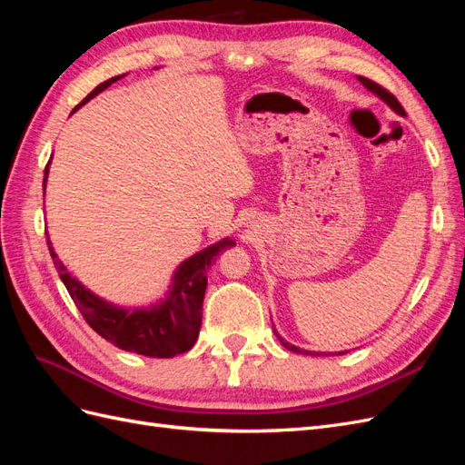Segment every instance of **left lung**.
<instances>
[{
	"label": "left lung",
	"mask_w": 465,
	"mask_h": 465,
	"mask_svg": "<svg viewBox=\"0 0 465 465\" xmlns=\"http://www.w3.org/2000/svg\"><path fill=\"white\" fill-rule=\"evenodd\" d=\"M359 81L362 83V85L364 87H367L369 91H372L374 94H378L380 98H382V101L391 108V110H396L398 112V114H405V110H403V106L398 103V98L396 96H393L388 89H384V87H380L378 85V83H374V81H371V79H367V77H361L359 75ZM273 331H275V328H273ZM275 335H277V340L281 341V345H283L285 349H289V351H292V353H301V355H312L311 353V351H304V349H299L297 345H291V343H287L285 340H283V337H281L277 331H275ZM314 355H322V353H314ZM337 355H343V353H337Z\"/></svg>",
	"instance_id": "8db88e82"
}]
</instances>
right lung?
Segmentation results:
<instances>
[{"label": "right lung", "instance_id": "right-lung-1", "mask_svg": "<svg viewBox=\"0 0 465 465\" xmlns=\"http://www.w3.org/2000/svg\"><path fill=\"white\" fill-rule=\"evenodd\" d=\"M122 77L124 75H118L101 83V85L83 98L74 112ZM48 166L50 163L45 168V186L48 178ZM46 242L55 270H58L60 279L64 281L69 297L74 299L89 326L98 335L104 337L106 341L114 343L124 351L157 359H171L174 355L186 353V351L193 347L202 328V308L209 265L215 262L219 252L234 246L229 238H223L221 242L182 262L173 277V287L168 291V297L163 302L151 308H122L106 302L104 299L96 297L94 292L83 287L60 262L48 236Z\"/></svg>", "mask_w": 465, "mask_h": 465}]
</instances>
